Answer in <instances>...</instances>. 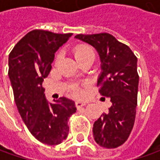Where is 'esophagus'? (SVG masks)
Segmentation results:
<instances>
[{
  "mask_svg": "<svg viewBox=\"0 0 160 160\" xmlns=\"http://www.w3.org/2000/svg\"><path fill=\"white\" fill-rule=\"evenodd\" d=\"M83 106H85V102H80V101L76 102V107H77V108H80L83 107Z\"/></svg>",
  "mask_w": 160,
  "mask_h": 160,
  "instance_id": "obj_1",
  "label": "esophagus"
}]
</instances>
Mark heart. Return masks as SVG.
<instances>
[{
	"label": "heart",
	"mask_w": 160,
	"mask_h": 160,
	"mask_svg": "<svg viewBox=\"0 0 160 160\" xmlns=\"http://www.w3.org/2000/svg\"><path fill=\"white\" fill-rule=\"evenodd\" d=\"M86 55H94V52L91 47L87 46V45H79L77 46L75 50H74V56L75 58H77V60L80 59L81 58H83ZM59 58V56L57 57V60ZM82 93V91L80 89H75V94L77 95H80Z\"/></svg>",
	"instance_id": "obj_1"
}]
</instances>
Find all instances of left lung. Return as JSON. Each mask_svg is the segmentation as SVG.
<instances>
[{
  "instance_id": "1",
  "label": "left lung",
  "mask_w": 160,
  "mask_h": 160,
  "mask_svg": "<svg viewBox=\"0 0 160 160\" xmlns=\"http://www.w3.org/2000/svg\"><path fill=\"white\" fill-rule=\"evenodd\" d=\"M92 46L101 60L99 92L108 97L111 106L96 120L92 132L102 147L113 149L122 145L132 131L137 106L139 76L137 58L129 47L113 35L102 33L75 36Z\"/></svg>"
}]
</instances>
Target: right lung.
<instances>
[{"label": "right lung", "mask_w": 160, "mask_h": 160, "mask_svg": "<svg viewBox=\"0 0 160 160\" xmlns=\"http://www.w3.org/2000/svg\"><path fill=\"white\" fill-rule=\"evenodd\" d=\"M72 34L33 30L9 55V77L18 110L34 138L44 144H59L68 137V121L77 111L75 102L67 97L48 102L42 87L55 52Z\"/></svg>", "instance_id": "obj_1"}]
</instances>
